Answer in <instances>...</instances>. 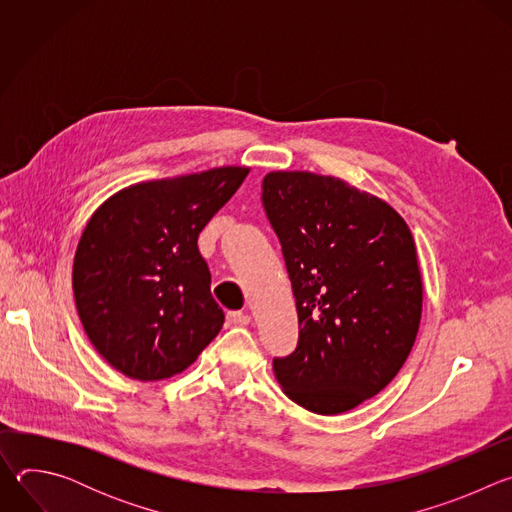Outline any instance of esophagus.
Instances as JSON below:
<instances>
[{"mask_svg": "<svg viewBox=\"0 0 512 512\" xmlns=\"http://www.w3.org/2000/svg\"><path fill=\"white\" fill-rule=\"evenodd\" d=\"M227 322L231 326H247L251 322V318L247 314H243V312H229L227 314Z\"/></svg>", "mask_w": 512, "mask_h": 512, "instance_id": "obj_1", "label": "esophagus"}]
</instances>
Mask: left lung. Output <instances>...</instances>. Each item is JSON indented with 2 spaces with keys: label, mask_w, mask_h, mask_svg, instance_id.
Masks as SVG:
<instances>
[{
  "label": "left lung",
  "mask_w": 512,
  "mask_h": 512,
  "mask_svg": "<svg viewBox=\"0 0 512 512\" xmlns=\"http://www.w3.org/2000/svg\"><path fill=\"white\" fill-rule=\"evenodd\" d=\"M263 206L294 289L300 340L273 358L283 393L338 415L383 391L421 320L415 241L385 200L312 172H269Z\"/></svg>",
  "instance_id": "left-lung-1"
}]
</instances>
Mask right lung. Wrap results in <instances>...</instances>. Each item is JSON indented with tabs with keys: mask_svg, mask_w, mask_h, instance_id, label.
Returning <instances> with one entry per match:
<instances>
[{
	"mask_svg": "<svg viewBox=\"0 0 512 512\" xmlns=\"http://www.w3.org/2000/svg\"><path fill=\"white\" fill-rule=\"evenodd\" d=\"M249 168L139 182L89 218L72 265L83 328L113 369L135 381L170 379L221 332L198 235Z\"/></svg>",
	"mask_w": 512,
	"mask_h": 512,
	"instance_id": "1",
	"label": "right lung"
}]
</instances>
